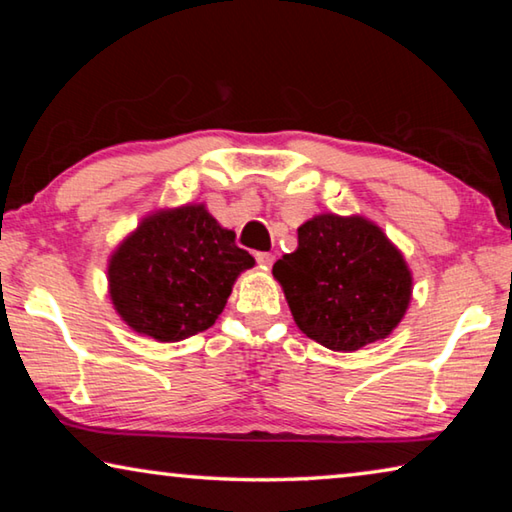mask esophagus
Wrapping results in <instances>:
<instances>
[{"mask_svg":"<svg viewBox=\"0 0 512 512\" xmlns=\"http://www.w3.org/2000/svg\"><path fill=\"white\" fill-rule=\"evenodd\" d=\"M255 259H257V264L262 266V268H271L273 262H275V257L271 253H257Z\"/></svg>","mask_w":512,"mask_h":512,"instance_id":"esophagus-1","label":"esophagus"}]
</instances>
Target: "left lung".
Listing matches in <instances>:
<instances>
[{"instance_id":"left-lung-1","label":"left lung","mask_w":512,"mask_h":512,"mask_svg":"<svg viewBox=\"0 0 512 512\" xmlns=\"http://www.w3.org/2000/svg\"><path fill=\"white\" fill-rule=\"evenodd\" d=\"M302 334L334 352L386 339L411 302L413 277L391 239L363 216L318 214L273 264Z\"/></svg>"}]
</instances>
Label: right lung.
<instances>
[{
  "instance_id": "add662e5",
  "label": "right lung",
  "mask_w": 512,
  "mask_h": 512,
  "mask_svg": "<svg viewBox=\"0 0 512 512\" xmlns=\"http://www.w3.org/2000/svg\"><path fill=\"white\" fill-rule=\"evenodd\" d=\"M255 259L235 244L205 205L144 216L108 262V291L121 320L137 334L176 343L205 332Z\"/></svg>"
}]
</instances>
